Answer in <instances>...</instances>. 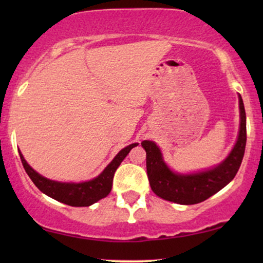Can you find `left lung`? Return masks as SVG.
Segmentation results:
<instances>
[{
	"instance_id": "1",
	"label": "left lung",
	"mask_w": 263,
	"mask_h": 263,
	"mask_svg": "<svg viewBox=\"0 0 263 263\" xmlns=\"http://www.w3.org/2000/svg\"><path fill=\"white\" fill-rule=\"evenodd\" d=\"M239 134L235 147L228 158L211 170L197 174L181 175L171 171L163 159L161 152L153 141L141 142L146 151L147 176L153 193L161 199L179 204H195L207 200L235 178L242 164L247 143V117L240 95Z\"/></svg>"
}]
</instances>
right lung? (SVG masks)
Listing matches in <instances>:
<instances>
[{"mask_svg": "<svg viewBox=\"0 0 263 263\" xmlns=\"http://www.w3.org/2000/svg\"><path fill=\"white\" fill-rule=\"evenodd\" d=\"M135 146H138V143H132V145L120 151V153L114 158V160L107 165L105 170L98 177L93 178L92 181L82 183H61L43 177L27 164L20 151L19 154L21 163H23L28 177L32 179L34 185L42 193L60 201V202L69 204V206L87 207L109 195L111 188H112L115 172L124 158L127 157V154L130 152V149Z\"/></svg>", "mask_w": 263, "mask_h": 263, "instance_id": "obj_1", "label": "right lung"}]
</instances>
